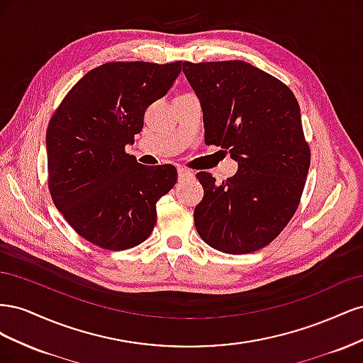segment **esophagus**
Segmentation results:
<instances>
[{
  "mask_svg": "<svg viewBox=\"0 0 363 363\" xmlns=\"http://www.w3.org/2000/svg\"><path fill=\"white\" fill-rule=\"evenodd\" d=\"M177 174H179V180H184V179H189V177H192V172L191 171H188V169H184V168H179V171H177Z\"/></svg>",
  "mask_w": 363,
  "mask_h": 363,
  "instance_id": "1",
  "label": "esophagus"
}]
</instances>
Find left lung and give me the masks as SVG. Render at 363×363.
Listing matches in <instances>:
<instances>
[{"mask_svg": "<svg viewBox=\"0 0 363 363\" xmlns=\"http://www.w3.org/2000/svg\"><path fill=\"white\" fill-rule=\"evenodd\" d=\"M183 72L201 104L204 142L238 162L223 183L196 174L204 189L194 211L196 232L228 255L260 250L291 221L309 172L298 101L286 84L242 60L183 62Z\"/></svg>", "mask_w": 363, "mask_h": 363, "instance_id": "obj_1", "label": "left lung"}]
</instances>
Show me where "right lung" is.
Segmentation results:
<instances>
[{
	"label": "right lung",
	"mask_w": 363,
	"mask_h": 363,
	"mask_svg": "<svg viewBox=\"0 0 363 363\" xmlns=\"http://www.w3.org/2000/svg\"><path fill=\"white\" fill-rule=\"evenodd\" d=\"M182 62H112L94 68L54 112L47 130L48 188L69 225L106 250L136 247L157 221L156 203L177 182L172 164L145 167L125 147L147 107L167 94Z\"/></svg>",
	"instance_id": "right-lung-1"
}]
</instances>
